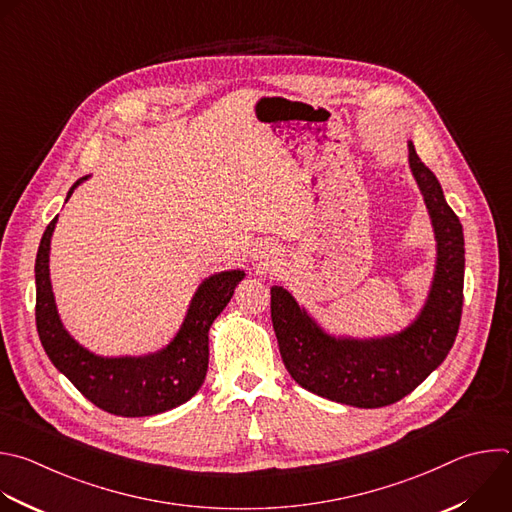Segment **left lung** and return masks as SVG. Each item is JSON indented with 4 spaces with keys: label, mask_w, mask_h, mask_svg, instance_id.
<instances>
[{
    "label": "left lung",
    "mask_w": 512,
    "mask_h": 512,
    "mask_svg": "<svg viewBox=\"0 0 512 512\" xmlns=\"http://www.w3.org/2000/svg\"><path fill=\"white\" fill-rule=\"evenodd\" d=\"M408 148L438 241L436 275L420 317L394 337L372 342L335 339L283 287H271V321L291 378L321 398L356 408L390 406L416 390L448 356L462 317V225L412 142Z\"/></svg>",
    "instance_id": "8db88e82"
}]
</instances>
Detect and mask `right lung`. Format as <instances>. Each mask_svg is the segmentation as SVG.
Wrapping results in <instances>:
<instances>
[{
    "label": "right lung",
    "instance_id": "obj_1",
    "mask_svg": "<svg viewBox=\"0 0 512 512\" xmlns=\"http://www.w3.org/2000/svg\"><path fill=\"white\" fill-rule=\"evenodd\" d=\"M84 179L76 181L72 191ZM58 217L50 221L36 257V327L52 364L104 412L138 418L173 410L191 400L209 368V327L231 301L243 271L209 277L193 297L187 319L170 346L148 358H98L78 346L64 329L50 283V239Z\"/></svg>",
    "mask_w": 512,
    "mask_h": 512
}]
</instances>
